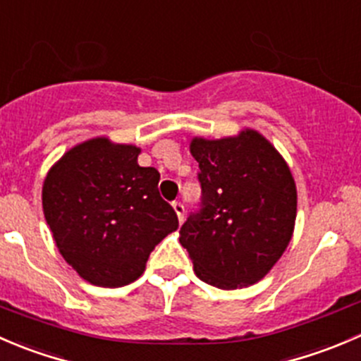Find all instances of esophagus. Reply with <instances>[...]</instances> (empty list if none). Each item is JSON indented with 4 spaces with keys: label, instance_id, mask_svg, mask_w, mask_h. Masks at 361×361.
Listing matches in <instances>:
<instances>
[{
    "label": "esophagus",
    "instance_id": "34e87169",
    "mask_svg": "<svg viewBox=\"0 0 361 361\" xmlns=\"http://www.w3.org/2000/svg\"><path fill=\"white\" fill-rule=\"evenodd\" d=\"M172 205H173V210H176L177 217H179V221L182 223V219H184V205H182L180 202H173Z\"/></svg>",
    "mask_w": 361,
    "mask_h": 361
}]
</instances>
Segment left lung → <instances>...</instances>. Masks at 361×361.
<instances>
[{
	"label": "left lung",
	"mask_w": 361,
	"mask_h": 361,
	"mask_svg": "<svg viewBox=\"0 0 361 361\" xmlns=\"http://www.w3.org/2000/svg\"><path fill=\"white\" fill-rule=\"evenodd\" d=\"M200 210L180 228L195 274L221 290L262 281L293 237L297 185L277 149L255 130L237 137H195Z\"/></svg>",
	"instance_id": "obj_1"
}]
</instances>
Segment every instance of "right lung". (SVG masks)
Wrapping results in <instances>:
<instances>
[{"label": "right lung", "instance_id": "add662e5", "mask_svg": "<svg viewBox=\"0 0 361 361\" xmlns=\"http://www.w3.org/2000/svg\"><path fill=\"white\" fill-rule=\"evenodd\" d=\"M140 147L98 137L64 152L42 189L45 221L68 265L94 286L121 288L144 274L152 249L179 228L159 196V172Z\"/></svg>", "mask_w": 361, "mask_h": 361}]
</instances>
